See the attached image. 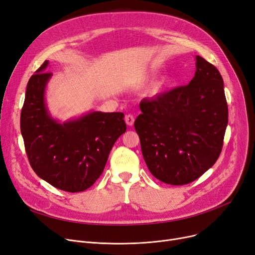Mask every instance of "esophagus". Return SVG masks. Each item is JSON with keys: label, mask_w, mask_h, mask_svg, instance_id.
<instances>
[{"label": "esophagus", "mask_w": 255, "mask_h": 255, "mask_svg": "<svg viewBox=\"0 0 255 255\" xmlns=\"http://www.w3.org/2000/svg\"><path fill=\"white\" fill-rule=\"evenodd\" d=\"M125 122L128 126H132L133 123H134V116L129 114V115H126L125 117Z\"/></svg>", "instance_id": "34e87169"}]
</instances>
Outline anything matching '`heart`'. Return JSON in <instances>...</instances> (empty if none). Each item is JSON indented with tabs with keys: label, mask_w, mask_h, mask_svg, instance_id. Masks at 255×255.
Segmentation results:
<instances>
[{
	"label": "heart",
	"mask_w": 255,
	"mask_h": 255,
	"mask_svg": "<svg viewBox=\"0 0 255 255\" xmlns=\"http://www.w3.org/2000/svg\"><path fill=\"white\" fill-rule=\"evenodd\" d=\"M146 79H148V75L143 74V75H141V76L138 78V82H139V83H142V82H144V80H146ZM164 85H165V80H163V82H161V83H158L156 86L153 87V89L151 90V93H152V94H158L160 91H161V90L163 89Z\"/></svg>",
	"instance_id": "obj_1"
}]
</instances>
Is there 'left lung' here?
I'll return each mask as SVG.
<instances>
[{
	"label": "left lung",
	"instance_id": "1",
	"mask_svg": "<svg viewBox=\"0 0 255 255\" xmlns=\"http://www.w3.org/2000/svg\"><path fill=\"white\" fill-rule=\"evenodd\" d=\"M195 59L191 82L142 99L134 122L146 166L170 185L189 184L214 165L229 123L220 72L204 58Z\"/></svg>",
	"mask_w": 255,
	"mask_h": 255
}]
</instances>
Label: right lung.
Here are the masks:
<instances>
[{"label":"right lung","mask_w":255,"mask_h":255,"mask_svg":"<svg viewBox=\"0 0 255 255\" xmlns=\"http://www.w3.org/2000/svg\"><path fill=\"white\" fill-rule=\"evenodd\" d=\"M45 61L26 86L20 131L36 175L67 192L85 191L96 182L116 140L126 131L123 113L92 112L63 124L47 111L44 93L51 73Z\"/></svg>","instance_id":"right-lung-1"}]
</instances>
